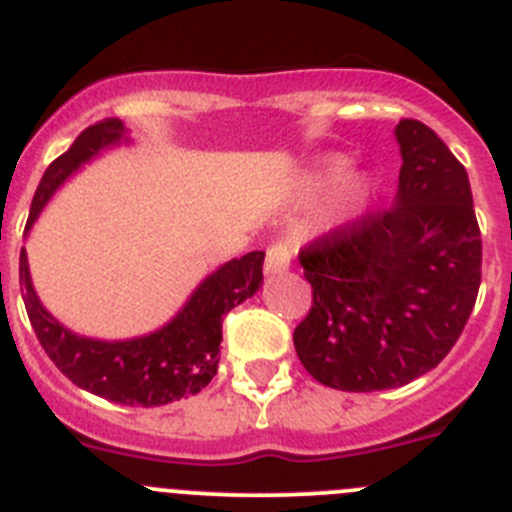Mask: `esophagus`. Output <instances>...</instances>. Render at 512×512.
Masks as SVG:
<instances>
[{
	"mask_svg": "<svg viewBox=\"0 0 512 512\" xmlns=\"http://www.w3.org/2000/svg\"><path fill=\"white\" fill-rule=\"evenodd\" d=\"M291 266V248L286 241H276L271 243L269 251H266V274H281Z\"/></svg>",
	"mask_w": 512,
	"mask_h": 512,
	"instance_id": "34e87169",
	"label": "esophagus"
}]
</instances>
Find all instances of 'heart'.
<instances>
[{
  "label": "heart",
  "instance_id": "1",
  "mask_svg": "<svg viewBox=\"0 0 512 512\" xmlns=\"http://www.w3.org/2000/svg\"><path fill=\"white\" fill-rule=\"evenodd\" d=\"M349 174H352V160H349L347 155H324V158L316 163V178H319L324 186H344V196H347L349 206H364L374 193L372 180H369L367 175H353V178L349 179Z\"/></svg>",
  "mask_w": 512,
  "mask_h": 512
}]
</instances>
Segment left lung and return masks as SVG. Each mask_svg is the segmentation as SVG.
<instances>
[{
    "instance_id": "obj_1",
    "label": "left lung",
    "mask_w": 512,
    "mask_h": 512,
    "mask_svg": "<svg viewBox=\"0 0 512 512\" xmlns=\"http://www.w3.org/2000/svg\"><path fill=\"white\" fill-rule=\"evenodd\" d=\"M394 135L392 206L299 253L314 299L294 329L296 354L342 392L402 387L435 369L478 299L483 241L467 170L420 120H399Z\"/></svg>"
}]
</instances>
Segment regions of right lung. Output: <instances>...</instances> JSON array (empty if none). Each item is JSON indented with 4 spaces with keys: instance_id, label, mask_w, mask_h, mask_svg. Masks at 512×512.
Masks as SVG:
<instances>
[{
    "instance_id": "1",
    "label": "right lung",
    "mask_w": 512,
    "mask_h": 512,
    "mask_svg": "<svg viewBox=\"0 0 512 512\" xmlns=\"http://www.w3.org/2000/svg\"><path fill=\"white\" fill-rule=\"evenodd\" d=\"M120 120L107 118L77 135L67 153L52 160L42 175L29 208L27 231L57 188L77 173L82 163L100 155V150L128 140ZM264 251H251L231 259L198 284L183 309L165 326L145 337L105 342L80 337L55 319L42 306L32 286L27 251L19 253V284L32 329L47 357L57 364L72 384L110 402L130 407H158L180 397L198 394L218 369L223 316L253 296L264 284Z\"/></svg>"
}]
</instances>
